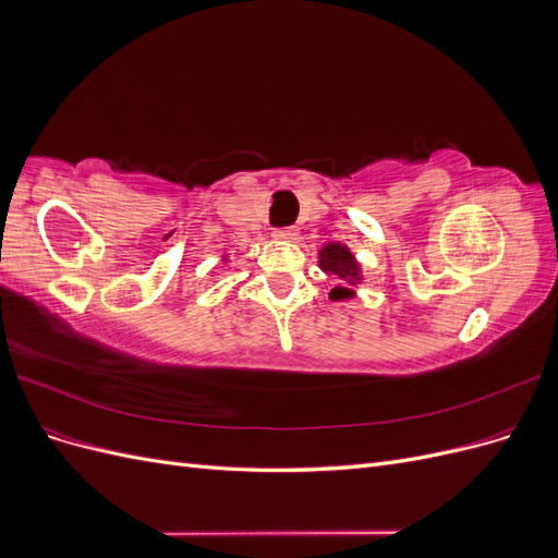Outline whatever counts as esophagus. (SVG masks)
Masks as SVG:
<instances>
[{"instance_id": "34e87169", "label": "esophagus", "mask_w": 558, "mask_h": 558, "mask_svg": "<svg viewBox=\"0 0 558 558\" xmlns=\"http://www.w3.org/2000/svg\"><path fill=\"white\" fill-rule=\"evenodd\" d=\"M275 240H279V242H295L298 240V230L295 228L275 230Z\"/></svg>"}]
</instances>
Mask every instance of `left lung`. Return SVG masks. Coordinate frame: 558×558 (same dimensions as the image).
Listing matches in <instances>:
<instances>
[{
    "mask_svg": "<svg viewBox=\"0 0 558 558\" xmlns=\"http://www.w3.org/2000/svg\"><path fill=\"white\" fill-rule=\"evenodd\" d=\"M318 267L337 281L335 289L330 291V300L340 302L356 295L353 289L363 281V275H361V265L356 256L349 251V246L340 242H328L318 251Z\"/></svg>",
    "mask_w": 558,
    "mask_h": 558,
    "instance_id": "1",
    "label": "left lung"
}]
</instances>
